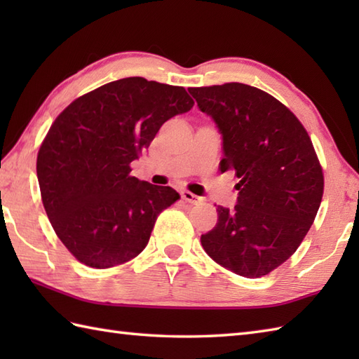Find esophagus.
Returning <instances> with one entry per match:
<instances>
[{"instance_id": "34e87169", "label": "esophagus", "mask_w": 359, "mask_h": 359, "mask_svg": "<svg viewBox=\"0 0 359 359\" xmlns=\"http://www.w3.org/2000/svg\"><path fill=\"white\" fill-rule=\"evenodd\" d=\"M182 199H184V201H185V202H188V203H193V205L202 203V197L196 196V194L189 193V191H182Z\"/></svg>"}]
</instances>
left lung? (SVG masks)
<instances>
[{
    "label": "left lung",
    "instance_id": "1",
    "mask_svg": "<svg viewBox=\"0 0 359 359\" xmlns=\"http://www.w3.org/2000/svg\"><path fill=\"white\" fill-rule=\"evenodd\" d=\"M222 135V172L241 179L234 208L201 242L207 255L243 278L278 269L306 238L324 193V175L306 128L264 90L225 83L188 88Z\"/></svg>",
    "mask_w": 359,
    "mask_h": 359
}]
</instances>
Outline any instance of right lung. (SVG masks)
Listing matches in <instances>:
<instances>
[{
    "mask_svg": "<svg viewBox=\"0 0 359 359\" xmlns=\"http://www.w3.org/2000/svg\"><path fill=\"white\" fill-rule=\"evenodd\" d=\"M193 106L185 88L128 77L79 97L53 121L36 177L53 230L81 264L109 269L148 245L157 216L180 196L133 177L129 165Z\"/></svg>",
    "mask_w": 359,
    "mask_h": 359,
    "instance_id": "right-lung-1",
    "label": "right lung"
}]
</instances>
